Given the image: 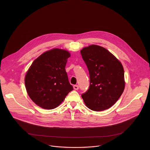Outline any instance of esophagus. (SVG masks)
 Listing matches in <instances>:
<instances>
[{
    "label": "esophagus",
    "instance_id": "obj_1",
    "mask_svg": "<svg viewBox=\"0 0 150 150\" xmlns=\"http://www.w3.org/2000/svg\"><path fill=\"white\" fill-rule=\"evenodd\" d=\"M73 88L75 89V90H78L79 89V86L77 85H74L73 86Z\"/></svg>",
    "mask_w": 150,
    "mask_h": 150
}]
</instances>
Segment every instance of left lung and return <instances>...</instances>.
I'll return each instance as SVG.
<instances>
[{
  "label": "left lung",
  "instance_id": "obj_1",
  "mask_svg": "<svg viewBox=\"0 0 150 150\" xmlns=\"http://www.w3.org/2000/svg\"><path fill=\"white\" fill-rule=\"evenodd\" d=\"M80 52L90 79L89 89L81 95L86 106L95 111L110 108L125 88L122 65L110 52L99 45L84 47Z\"/></svg>",
  "mask_w": 150,
  "mask_h": 150
}]
</instances>
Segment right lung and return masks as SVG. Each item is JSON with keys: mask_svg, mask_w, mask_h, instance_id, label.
Segmentation results:
<instances>
[{"mask_svg": "<svg viewBox=\"0 0 150 150\" xmlns=\"http://www.w3.org/2000/svg\"><path fill=\"white\" fill-rule=\"evenodd\" d=\"M70 53L54 48L36 59L25 77L27 93L38 106L51 110L58 107L73 90L65 70Z\"/></svg>", "mask_w": 150, "mask_h": 150, "instance_id": "obj_1", "label": "right lung"}]
</instances>
